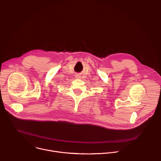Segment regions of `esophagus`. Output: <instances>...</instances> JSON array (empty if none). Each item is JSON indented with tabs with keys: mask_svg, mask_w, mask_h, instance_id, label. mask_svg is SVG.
Wrapping results in <instances>:
<instances>
[{
	"mask_svg": "<svg viewBox=\"0 0 161 161\" xmlns=\"http://www.w3.org/2000/svg\"><path fill=\"white\" fill-rule=\"evenodd\" d=\"M76 78H80V76H78V75H76Z\"/></svg>",
	"mask_w": 161,
	"mask_h": 161,
	"instance_id": "obj_1",
	"label": "esophagus"
}]
</instances>
